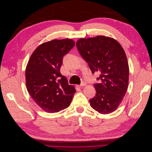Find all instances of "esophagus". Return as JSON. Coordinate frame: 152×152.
I'll list each match as a JSON object with an SVG mask.
<instances>
[{"instance_id":"esophagus-1","label":"esophagus","mask_w":152,"mask_h":152,"mask_svg":"<svg viewBox=\"0 0 152 152\" xmlns=\"http://www.w3.org/2000/svg\"><path fill=\"white\" fill-rule=\"evenodd\" d=\"M86 86V82H82V83L80 84L79 87H83V86Z\"/></svg>"}]
</instances>
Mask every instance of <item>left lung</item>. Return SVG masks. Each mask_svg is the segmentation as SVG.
Here are the masks:
<instances>
[{
	"label": "left lung",
	"mask_w": 152,
	"mask_h": 152,
	"mask_svg": "<svg viewBox=\"0 0 152 152\" xmlns=\"http://www.w3.org/2000/svg\"><path fill=\"white\" fill-rule=\"evenodd\" d=\"M76 45L92 73H99V83L94 85L96 94L89 100L91 107L102 114L115 111L126 94L129 73L121 45L113 38L99 35L80 39Z\"/></svg>",
	"instance_id": "8db88e82"
}]
</instances>
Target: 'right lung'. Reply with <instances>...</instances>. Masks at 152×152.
Masks as SVG:
<instances>
[{
	"label": "right lung",
	"mask_w": 152,
	"mask_h": 152,
	"mask_svg": "<svg viewBox=\"0 0 152 152\" xmlns=\"http://www.w3.org/2000/svg\"><path fill=\"white\" fill-rule=\"evenodd\" d=\"M75 45L72 39H54L40 44L31 55L25 70L27 91L36 104L49 113L67 108L75 93L61 74L63 58Z\"/></svg>",
	"instance_id": "obj_1"
}]
</instances>
